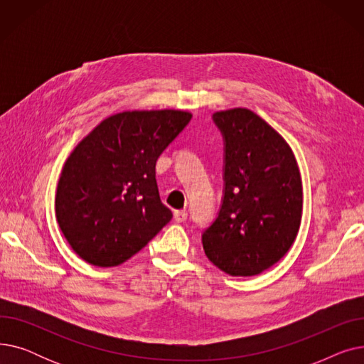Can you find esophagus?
I'll return each instance as SVG.
<instances>
[{
	"label": "esophagus",
	"mask_w": 364,
	"mask_h": 364,
	"mask_svg": "<svg viewBox=\"0 0 364 364\" xmlns=\"http://www.w3.org/2000/svg\"><path fill=\"white\" fill-rule=\"evenodd\" d=\"M174 220L177 223H184L187 220V213L186 211H176L174 213Z\"/></svg>",
	"instance_id": "obj_1"
}]
</instances>
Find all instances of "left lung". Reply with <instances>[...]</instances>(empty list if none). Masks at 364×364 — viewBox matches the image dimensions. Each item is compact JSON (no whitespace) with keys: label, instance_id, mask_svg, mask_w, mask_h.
I'll list each match as a JSON object with an SVG mask.
<instances>
[{"label":"left lung","instance_id":"1","mask_svg":"<svg viewBox=\"0 0 364 364\" xmlns=\"http://www.w3.org/2000/svg\"><path fill=\"white\" fill-rule=\"evenodd\" d=\"M224 139V192L202 235L206 257L230 276H255L291 250L302 215V184L289 144L250 109L213 114Z\"/></svg>","mask_w":364,"mask_h":364}]
</instances>
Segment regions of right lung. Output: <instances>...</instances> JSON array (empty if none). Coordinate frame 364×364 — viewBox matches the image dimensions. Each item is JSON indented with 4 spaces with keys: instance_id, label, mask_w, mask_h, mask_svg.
<instances>
[{
    "instance_id": "obj_1",
    "label": "right lung",
    "mask_w": 364,
    "mask_h": 364,
    "mask_svg": "<svg viewBox=\"0 0 364 364\" xmlns=\"http://www.w3.org/2000/svg\"><path fill=\"white\" fill-rule=\"evenodd\" d=\"M190 119L192 113L172 109L122 112L73 149L57 184L55 217L84 261L119 265L171 221L155 168Z\"/></svg>"
}]
</instances>
